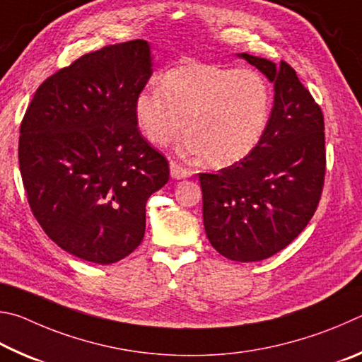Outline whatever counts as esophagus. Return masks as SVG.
Here are the masks:
<instances>
[{"label":"esophagus","mask_w":362,"mask_h":362,"mask_svg":"<svg viewBox=\"0 0 362 362\" xmlns=\"http://www.w3.org/2000/svg\"><path fill=\"white\" fill-rule=\"evenodd\" d=\"M170 173H171V177H175V180H185V177L192 176L191 170L181 167V165H177L176 162L170 163Z\"/></svg>","instance_id":"esophagus-1"}]
</instances>
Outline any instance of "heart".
I'll return each instance as SVG.
<instances>
[{
  "instance_id": "1",
  "label": "heart",
  "mask_w": 362,
  "mask_h": 362,
  "mask_svg": "<svg viewBox=\"0 0 362 362\" xmlns=\"http://www.w3.org/2000/svg\"><path fill=\"white\" fill-rule=\"evenodd\" d=\"M272 93L261 73L214 63H187L165 73L158 87L135 98L138 129L151 143L168 144L182 130L180 149L205 156L211 167H230L261 141Z\"/></svg>"
}]
</instances>
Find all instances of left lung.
Returning a JSON list of instances; mask_svg holds the SVG:
<instances>
[{"mask_svg":"<svg viewBox=\"0 0 362 362\" xmlns=\"http://www.w3.org/2000/svg\"><path fill=\"white\" fill-rule=\"evenodd\" d=\"M240 57L275 86L270 119L248 157L200 173L206 237L219 255L256 262L286 248L318 208L326 175L325 116L294 68Z\"/></svg>","mask_w":362,"mask_h":362,"instance_id":"1","label":"left lung"}]
</instances>
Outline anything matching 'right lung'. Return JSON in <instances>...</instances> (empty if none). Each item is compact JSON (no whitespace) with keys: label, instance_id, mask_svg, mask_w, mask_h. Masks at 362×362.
<instances>
[{"label":"right lung","instance_id":"obj_1","mask_svg":"<svg viewBox=\"0 0 362 362\" xmlns=\"http://www.w3.org/2000/svg\"><path fill=\"white\" fill-rule=\"evenodd\" d=\"M151 66L143 40L101 47L49 76L22 119L18 167L33 216L88 262L114 264L138 248L146 202L170 177L133 112Z\"/></svg>","mask_w":362,"mask_h":362}]
</instances>
